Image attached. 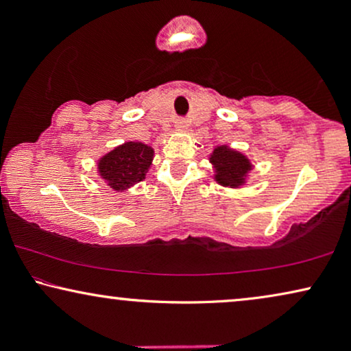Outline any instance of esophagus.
<instances>
[{"mask_svg": "<svg viewBox=\"0 0 351 351\" xmlns=\"http://www.w3.org/2000/svg\"><path fill=\"white\" fill-rule=\"evenodd\" d=\"M176 128L177 129H185L186 128V121L184 118H177L176 119Z\"/></svg>", "mask_w": 351, "mask_h": 351, "instance_id": "esophagus-1", "label": "esophagus"}]
</instances>
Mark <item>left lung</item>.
Here are the masks:
<instances>
[{
	"instance_id": "obj_1",
	"label": "left lung",
	"mask_w": 351,
	"mask_h": 351,
	"mask_svg": "<svg viewBox=\"0 0 351 351\" xmlns=\"http://www.w3.org/2000/svg\"><path fill=\"white\" fill-rule=\"evenodd\" d=\"M210 162L215 167V180L223 186H238L244 184L246 174L251 171V162L241 153L230 150L228 147H217L210 155Z\"/></svg>"
}]
</instances>
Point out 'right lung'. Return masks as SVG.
Wrapping results in <instances>:
<instances>
[{"label": "right lung", "mask_w": 351, "mask_h": 351, "mask_svg": "<svg viewBox=\"0 0 351 351\" xmlns=\"http://www.w3.org/2000/svg\"><path fill=\"white\" fill-rule=\"evenodd\" d=\"M153 160V148L142 142H126L99 161V172L114 190L142 182Z\"/></svg>", "instance_id": "1"}]
</instances>
